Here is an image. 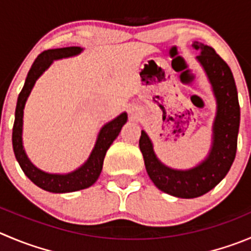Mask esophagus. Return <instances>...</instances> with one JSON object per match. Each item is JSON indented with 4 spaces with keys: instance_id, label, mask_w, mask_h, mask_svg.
<instances>
[{
    "instance_id": "34e87169",
    "label": "esophagus",
    "mask_w": 251,
    "mask_h": 251,
    "mask_svg": "<svg viewBox=\"0 0 251 251\" xmlns=\"http://www.w3.org/2000/svg\"><path fill=\"white\" fill-rule=\"evenodd\" d=\"M130 113H132V114H133V111H130Z\"/></svg>"
}]
</instances>
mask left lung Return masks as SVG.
Listing matches in <instances>:
<instances>
[{
  "label": "left lung",
  "instance_id": "8db88e82",
  "mask_svg": "<svg viewBox=\"0 0 251 251\" xmlns=\"http://www.w3.org/2000/svg\"><path fill=\"white\" fill-rule=\"evenodd\" d=\"M192 47L200 50L197 59L213 86L218 104L213 124V147L211 154L203 163L191 170H174L156 159L151 142L144 130L139 139L147 173L154 185L163 192L180 199L200 197L216 187L226 177L237 154L240 123L237 86L228 64L212 47L200 42H193Z\"/></svg>",
  "mask_w": 251,
  "mask_h": 251
}]
</instances>
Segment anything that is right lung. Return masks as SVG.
<instances>
[{
	"label": "right lung",
	"mask_w": 251,
	"mask_h": 251,
	"mask_svg": "<svg viewBox=\"0 0 251 251\" xmlns=\"http://www.w3.org/2000/svg\"><path fill=\"white\" fill-rule=\"evenodd\" d=\"M82 49L80 47H68L58 48V49H48L40 52L33 63L27 78H25V86H23L22 91L20 92V96L17 100L16 116H14L13 132H12V145H13L14 155H16L17 161L22 168L25 176L33 183H35L38 187L49 191V192H74V191L83 190V188H87L94 185L102 171L103 159L106 156L107 150L111 147L113 140L118 137L123 124L127 122V113H122L116 119L107 123L100 132L95 149L92 150L87 161L80 169H77L74 173L68 174V175L43 173L29 161L22 145L23 108H25V101H27L37 78L49 68L52 60L76 55Z\"/></svg>",
	"instance_id": "obj_1"
}]
</instances>
